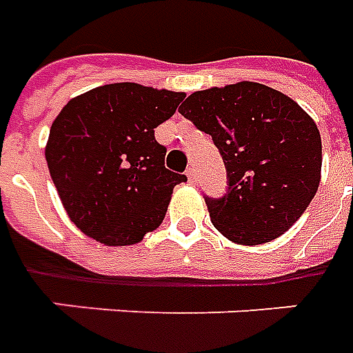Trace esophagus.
I'll use <instances>...</instances> for the list:
<instances>
[{
  "label": "esophagus",
  "mask_w": 353,
  "mask_h": 353,
  "mask_svg": "<svg viewBox=\"0 0 353 353\" xmlns=\"http://www.w3.org/2000/svg\"><path fill=\"white\" fill-rule=\"evenodd\" d=\"M186 174H188V181L190 182H196L197 172H196V169H194V167H190L188 171H186Z\"/></svg>",
  "instance_id": "esophagus-1"
}]
</instances>
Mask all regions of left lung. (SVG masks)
Listing matches in <instances>:
<instances>
[{"label":"left lung","mask_w":353,"mask_h":353,"mask_svg":"<svg viewBox=\"0 0 353 353\" xmlns=\"http://www.w3.org/2000/svg\"><path fill=\"white\" fill-rule=\"evenodd\" d=\"M179 112L211 134L226 165L228 194L205 199L222 236L262 245L301 219L321 181V134L291 97L239 81L192 92Z\"/></svg>","instance_id":"obj_1"}]
</instances>
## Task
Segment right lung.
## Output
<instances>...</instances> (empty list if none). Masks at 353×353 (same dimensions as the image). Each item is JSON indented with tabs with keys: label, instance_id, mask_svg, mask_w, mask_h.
I'll return each instance as SVG.
<instances>
[{
	"label": "right lung",
	"instance_id": "obj_1",
	"mask_svg": "<svg viewBox=\"0 0 353 353\" xmlns=\"http://www.w3.org/2000/svg\"><path fill=\"white\" fill-rule=\"evenodd\" d=\"M184 92L110 83L74 97L54 117L45 159L70 221L104 245H134L163 222L186 174L165 169L157 125Z\"/></svg>",
	"mask_w": 353,
	"mask_h": 353
}]
</instances>
